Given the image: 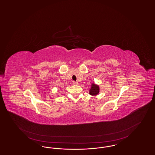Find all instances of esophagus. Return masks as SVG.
<instances>
[{
	"mask_svg": "<svg viewBox=\"0 0 155 155\" xmlns=\"http://www.w3.org/2000/svg\"><path fill=\"white\" fill-rule=\"evenodd\" d=\"M73 84L74 85H78V82H77V81H75V82L73 81Z\"/></svg>",
	"mask_w": 155,
	"mask_h": 155,
	"instance_id": "34e87169",
	"label": "esophagus"
}]
</instances>
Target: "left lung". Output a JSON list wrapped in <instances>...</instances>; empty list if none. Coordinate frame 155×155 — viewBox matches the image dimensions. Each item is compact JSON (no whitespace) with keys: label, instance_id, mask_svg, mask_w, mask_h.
<instances>
[{"label":"left lung","instance_id":"left-lung-1","mask_svg":"<svg viewBox=\"0 0 155 155\" xmlns=\"http://www.w3.org/2000/svg\"><path fill=\"white\" fill-rule=\"evenodd\" d=\"M99 91H100V89H99V86L98 85H97L96 84H92L91 85V89L89 91V94L91 95L92 96H94V95H97L99 93Z\"/></svg>","mask_w":155,"mask_h":155}]
</instances>
